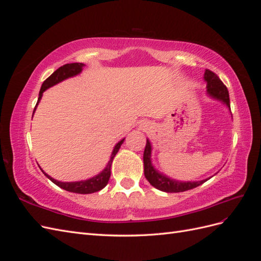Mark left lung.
<instances>
[{
    "label": "left lung",
    "mask_w": 261,
    "mask_h": 261,
    "mask_svg": "<svg viewBox=\"0 0 261 261\" xmlns=\"http://www.w3.org/2000/svg\"><path fill=\"white\" fill-rule=\"evenodd\" d=\"M203 81L207 84V96L213 100H217L222 102V103L228 109L231 110L230 107V96H228L227 88L224 84L221 82L220 78L209 69L204 70L203 74ZM151 152H152V146L150 140L147 138V144L144 151V172L145 176L148 181L156 189L165 193H180L189 191L197 186L203 184L204 181L210 179L212 176L207 177L201 180H177L172 178L168 175L163 174L160 171H158L154 165L152 164L151 160Z\"/></svg>",
    "instance_id": "8db88e82"
}]
</instances>
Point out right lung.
<instances>
[{
	"label": "right lung",
	"mask_w": 261,
	"mask_h": 261,
	"mask_svg": "<svg viewBox=\"0 0 261 261\" xmlns=\"http://www.w3.org/2000/svg\"><path fill=\"white\" fill-rule=\"evenodd\" d=\"M85 66L86 65L83 64V63H70V64H65L55 70V72L50 77L46 78L41 86L40 92H39V98H38L37 105L35 107L34 113L36 112V109L39 105V102H40V100L43 96V92L46 89L51 88V87L58 85L59 83H61L63 81L68 80V78H70V77L80 75L83 72ZM33 116H34V114H33ZM124 139L125 138L118 141V143L114 146L112 154H111V156H110L109 162L107 163V167L102 170L99 174L94 175L88 179L78 180V181H61V180H58V179L51 177L49 174H46V173L42 169H41V171L44 173V175L46 177L53 181L55 185H58L59 187L65 189V191H67V192L76 193V194H92V193L99 192L102 188H105L108 184L110 176H111V165H112L113 159H114L115 154L117 153L118 149L121 148V145L124 143Z\"/></svg>",
	"instance_id": "obj_1"
}]
</instances>
